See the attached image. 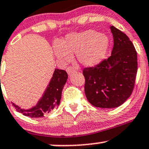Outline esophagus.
Wrapping results in <instances>:
<instances>
[{"label": "esophagus", "mask_w": 149, "mask_h": 149, "mask_svg": "<svg viewBox=\"0 0 149 149\" xmlns=\"http://www.w3.org/2000/svg\"><path fill=\"white\" fill-rule=\"evenodd\" d=\"M66 71H67V73H68V74L70 75V74H71V73H74V72L76 71V69H75L73 67L70 66V67H68V68H67Z\"/></svg>", "instance_id": "esophagus-1"}]
</instances>
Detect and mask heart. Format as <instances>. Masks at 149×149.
<instances>
[{"mask_svg":"<svg viewBox=\"0 0 149 149\" xmlns=\"http://www.w3.org/2000/svg\"><path fill=\"white\" fill-rule=\"evenodd\" d=\"M109 47L106 35L88 29L67 35L65 40L54 47V54L63 62L71 60L76 54L78 61L85 66H94L102 61Z\"/></svg>","mask_w":149,"mask_h":149,"instance_id":"b5f03b06","label":"heart"}]
</instances>
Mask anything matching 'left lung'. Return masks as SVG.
I'll return each instance as SVG.
<instances>
[{"label": "left lung", "mask_w": 149, "mask_h": 149, "mask_svg": "<svg viewBox=\"0 0 149 149\" xmlns=\"http://www.w3.org/2000/svg\"><path fill=\"white\" fill-rule=\"evenodd\" d=\"M114 46L111 56L83 71L85 93L91 104L100 108L120 106L133 92L137 73V53L125 33L110 27Z\"/></svg>", "instance_id": "8db88e82"}]
</instances>
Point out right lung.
<instances>
[{
	"mask_svg": "<svg viewBox=\"0 0 149 149\" xmlns=\"http://www.w3.org/2000/svg\"><path fill=\"white\" fill-rule=\"evenodd\" d=\"M68 74L64 70L55 69L54 73L51 80L49 85L47 87L42 98L39 101L37 106L32 109H20L17 105L13 103L17 112L24 115L32 118H41L46 113H49L54 108H56L60 104L61 98V93L65 83H66Z\"/></svg>",
	"mask_w": 149,
	"mask_h": 149,
	"instance_id": "obj_1",
	"label": "right lung"
}]
</instances>
